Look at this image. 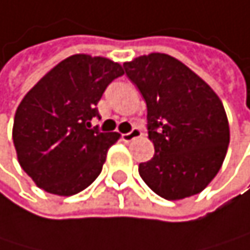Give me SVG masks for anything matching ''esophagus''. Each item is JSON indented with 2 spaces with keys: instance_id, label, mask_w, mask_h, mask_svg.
<instances>
[{
  "instance_id": "obj_1",
  "label": "esophagus",
  "mask_w": 250,
  "mask_h": 250,
  "mask_svg": "<svg viewBox=\"0 0 250 250\" xmlns=\"http://www.w3.org/2000/svg\"><path fill=\"white\" fill-rule=\"evenodd\" d=\"M142 135V132H141V129H138V127H133L129 133H124V135H121V138H123V141L124 142H130V141H133V139H136V138H139Z\"/></svg>"
}]
</instances>
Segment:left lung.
<instances>
[{
	"instance_id": "1",
	"label": "left lung",
	"mask_w": 250,
	"mask_h": 250,
	"mask_svg": "<svg viewBox=\"0 0 250 250\" xmlns=\"http://www.w3.org/2000/svg\"><path fill=\"white\" fill-rule=\"evenodd\" d=\"M146 102L148 138L155 154L139 165L160 197L181 200L202 192L219 172L229 127L218 95L197 74L165 53L123 65Z\"/></svg>"
}]
</instances>
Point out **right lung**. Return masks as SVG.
Segmentation results:
<instances>
[{
	"instance_id": "obj_1",
	"label": "right lung",
	"mask_w": 250,
	"mask_h": 250,
	"mask_svg": "<svg viewBox=\"0 0 250 250\" xmlns=\"http://www.w3.org/2000/svg\"><path fill=\"white\" fill-rule=\"evenodd\" d=\"M124 74L106 58L74 55L48 71L22 99L13 123L21 167L37 187L74 195L101 173L106 152L120 138L99 132L92 118L111 81Z\"/></svg>"
}]
</instances>
